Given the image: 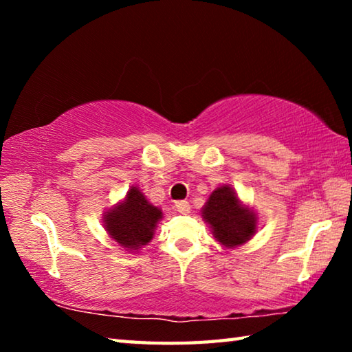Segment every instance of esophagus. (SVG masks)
I'll return each instance as SVG.
<instances>
[{"instance_id": "34e87169", "label": "esophagus", "mask_w": 352, "mask_h": 352, "mask_svg": "<svg viewBox=\"0 0 352 352\" xmlns=\"http://www.w3.org/2000/svg\"><path fill=\"white\" fill-rule=\"evenodd\" d=\"M175 208L180 214H188L190 211V205H189V201H186V200L175 201Z\"/></svg>"}]
</instances>
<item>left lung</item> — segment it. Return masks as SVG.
I'll return each instance as SVG.
<instances>
[{
	"instance_id": "8db88e82",
	"label": "left lung",
	"mask_w": 352,
	"mask_h": 352,
	"mask_svg": "<svg viewBox=\"0 0 352 352\" xmlns=\"http://www.w3.org/2000/svg\"><path fill=\"white\" fill-rule=\"evenodd\" d=\"M201 216L210 223L214 237L228 248L242 245L256 233V214L242 205L228 184L212 190L201 208Z\"/></svg>"
}]
</instances>
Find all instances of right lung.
<instances>
[{"label":"right lung","mask_w":352,"mask_h":352,"mask_svg":"<svg viewBox=\"0 0 352 352\" xmlns=\"http://www.w3.org/2000/svg\"><path fill=\"white\" fill-rule=\"evenodd\" d=\"M162 217V210L148 204L144 194L132 186L124 201L105 212L104 226L111 239L132 252L151 242L155 226Z\"/></svg>","instance_id":"obj_1"}]
</instances>
